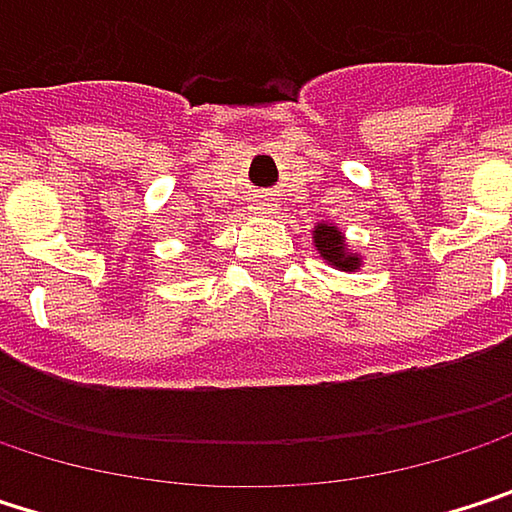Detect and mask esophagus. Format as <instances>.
<instances>
[{"label": "esophagus", "mask_w": 512, "mask_h": 512, "mask_svg": "<svg viewBox=\"0 0 512 512\" xmlns=\"http://www.w3.org/2000/svg\"><path fill=\"white\" fill-rule=\"evenodd\" d=\"M263 207H266V204H263Z\"/></svg>", "instance_id": "esophagus-1"}]
</instances>
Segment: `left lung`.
<instances>
[{
    "label": "left lung",
    "mask_w": 512,
    "mask_h": 512,
    "mask_svg": "<svg viewBox=\"0 0 512 512\" xmlns=\"http://www.w3.org/2000/svg\"><path fill=\"white\" fill-rule=\"evenodd\" d=\"M314 243H317V252L326 257L332 266H338V269H358V257L350 255L347 249H344V237H341V231L338 228H332V225H317V231H314Z\"/></svg>",
    "instance_id": "obj_1"
}]
</instances>
